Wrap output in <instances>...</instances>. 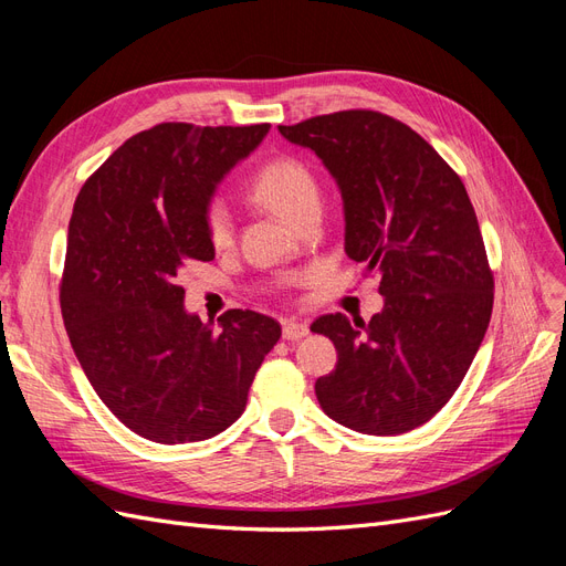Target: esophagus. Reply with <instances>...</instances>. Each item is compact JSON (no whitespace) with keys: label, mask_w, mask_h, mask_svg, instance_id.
I'll return each mask as SVG.
<instances>
[{"label":"esophagus","mask_w":566,"mask_h":566,"mask_svg":"<svg viewBox=\"0 0 566 566\" xmlns=\"http://www.w3.org/2000/svg\"><path fill=\"white\" fill-rule=\"evenodd\" d=\"M310 335V325H306L304 321H285L283 323V337L285 339H302V337H306Z\"/></svg>","instance_id":"1"}]
</instances>
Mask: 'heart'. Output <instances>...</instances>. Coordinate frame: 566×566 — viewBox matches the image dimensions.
Returning a JSON list of instances; mask_svg holds the SVG:
<instances>
[{"label": "heart", "instance_id": "1", "mask_svg": "<svg viewBox=\"0 0 566 566\" xmlns=\"http://www.w3.org/2000/svg\"><path fill=\"white\" fill-rule=\"evenodd\" d=\"M250 193L256 202L281 214L290 224H295L306 210L318 205V184L312 169L290 156L273 158L256 169L250 184ZM202 224L205 235H208V241L214 248H224L231 243L233 221L224 200L212 198L205 205Z\"/></svg>", "mask_w": 566, "mask_h": 566}]
</instances>
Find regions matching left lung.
I'll return each instance as SVG.
<instances>
[{"mask_svg": "<svg viewBox=\"0 0 566 566\" xmlns=\"http://www.w3.org/2000/svg\"><path fill=\"white\" fill-rule=\"evenodd\" d=\"M279 132L312 148L337 181L345 252L380 273L385 297L368 323L345 314L312 323L337 349L316 399L356 432L416 430L449 403L491 321L493 273L465 186L418 132L378 111Z\"/></svg>", "mask_w": 566, "mask_h": 566, "instance_id": "8db88e82", "label": "left lung"}]
</instances>
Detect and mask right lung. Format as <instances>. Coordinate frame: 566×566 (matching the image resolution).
<instances>
[{
  "label": "right lung",
  "instance_id": "obj_1",
  "mask_svg": "<svg viewBox=\"0 0 566 566\" xmlns=\"http://www.w3.org/2000/svg\"><path fill=\"white\" fill-rule=\"evenodd\" d=\"M271 125L163 123L134 134L82 186L67 227L61 312L111 413L144 439L188 443L243 416L281 325L250 310L188 314L177 273L214 260L202 210Z\"/></svg>",
  "mask_w": 566,
  "mask_h": 566
}]
</instances>
